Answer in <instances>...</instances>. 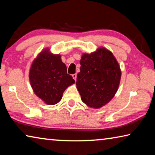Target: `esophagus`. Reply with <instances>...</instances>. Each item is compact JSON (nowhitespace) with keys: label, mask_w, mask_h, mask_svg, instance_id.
<instances>
[{"label":"esophagus","mask_w":155,"mask_h":155,"mask_svg":"<svg viewBox=\"0 0 155 155\" xmlns=\"http://www.w3.org/2000/svg\"><path fill=\"white\" fill-rule=\"evenodd\" d=\"M72 77H73V78H74V81H77V74H73L72 75Z\"/></svg>","instance_id":"esophagus-1"}]
</instances>
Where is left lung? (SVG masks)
<instances>
[{"mask_svg":"<svg viewBox=\"0 0 155 155\" xmlns=\"http://www.w3.org/2000/svg\"><path fill=\"white\" fill-rule=\"evenodd\" d=\"M76 83L81 98L86 105L98 109L116 94L121 70L112 52L101 47L90 54L83 53Z\"/></svg>","mask_w":155,"mask_h":155,"instance_id":"8db88e82","label":"left lung"}]
</instances>
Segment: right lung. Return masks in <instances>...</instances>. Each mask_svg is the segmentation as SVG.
<instances>
[{
	"instance_id": "1",
	"label": "right lung",
	"mask_w": 155,
	"mask_h": 155,
	"mask_svg": "<svg viewBox=\"0 0 155 155\" xmlns=\"http://www.w3.org/2000/svg\"><path fill=\"white\" fill-rule=\"evenodd\" d=\"M28 77L34 93L48 105L58 103L64 91L75 82L67 74L61 55L51 53L49 48L43 50L33 60Z\"/></svg>"
}]
</instances>
